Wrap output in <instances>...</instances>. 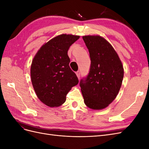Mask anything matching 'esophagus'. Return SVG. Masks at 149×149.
Masks as SVG:
<instances>
[{
    "mask_svg": "<svg viewBox=\"0 0 149 149\" xmlns=\"http://www.w3.org/2000/svg\"><path fill=\"white\" fill-rule=\"evenodd\" d=\"M76 76H78V79H79V78H80V71H78L76 73Z\"/></svg>",
    "mask_w": 149,
    "mask_h": 149,
    "instance_id": "esophagus-1",
    "label": "esophagus"
}]
</instances>
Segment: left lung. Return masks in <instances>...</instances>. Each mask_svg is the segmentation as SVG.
I'll return each mask as SVG.
<instances>
[{
	"mask_svg": "<svg viewBox=\"0 0 149 149\" xmlns=\"http://www.w3.org/2000/svg\"><path fill=\"white\" fill-rule=\"evenodd\" d=\"M91 59L88 76L79 85L85 104L92 109L106 108L114 100L124 77V68L114 48L99 35L83 36Z\"/></svg>",
	"mask_w": 149,
	"mask_h": 149,
	"instance_id": "obj_1",
	"label": "left lung"
}]
</instances>
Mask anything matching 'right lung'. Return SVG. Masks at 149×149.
Returning a JSON list of instances; mask_svg holds the SVG:
<instances>
[{"mask_svg":"<svg viewBox=\"0 0 149 149\" xmlns=\"http://www.w3.org/2000/svg\"><path fill=\"white\" fill-rule=\"evenodd\" d=\"M79 36L62 34L40 48L31 63L30 75L36 94L45 104L58 107L79 80L69 66L68 51Z\"/></svg>","mask_w":149,"mask_h":149,"instance_id":"1","label":"right lung"}]
</instances>
